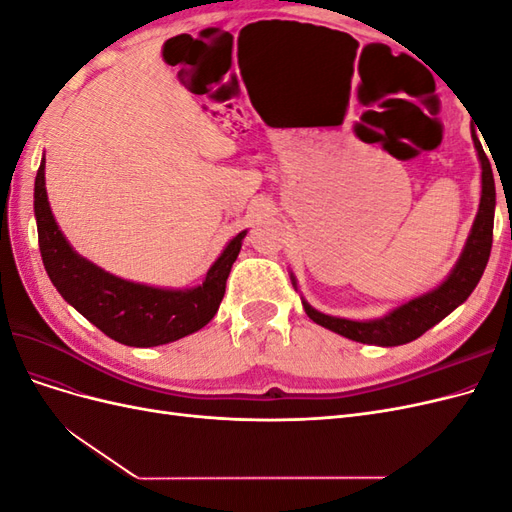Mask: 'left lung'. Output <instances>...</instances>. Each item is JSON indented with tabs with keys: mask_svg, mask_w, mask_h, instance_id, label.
Returning <instances> with one entry per match:
<instances>
[{
	"mask_svg": "<svg viewBox=\"0 0 512 512\" xmlns=\"http://www.w3.org/2000/svg\"><path fill=\"white\" fill-rule=\"evenodd\" d=\"M472 138L478 151L480 168H483V194H480V205L468 243L463 247V254L457 260L453 273L448 275V280L436 290L408 301L406 305L397 307L389 316L378 320L356 322L346 318H333L316 312L312 305H307L303 301L305 314L309 318L324 329L352 339V342L371 346H401L412 342L416 337H421L425 331L433 327V324H438L442 318L451 314L457 305H461L470 297L489 262L495 213V183L491 162L485 156V149L480 145L478 136L472 134Z\"/></svg>",
	"mask_w": 512,
	"mask_h": 512,
	"instance_id": "left-lung-1",
	"label": "left lung"
}]
</instances>
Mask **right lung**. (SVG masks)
I'll return each instance as SVG.
<instances>
[{
    "instance_id": "obj_1",
    "label": "right lung",
    "mask_w": 512,
    "mask_h": 512,
    "mask_svg": "<svg viewBox=\"0 0 512 512\" xmlns=\"http://www.w3.org/2000/svg\"><path fill=\"white\" fill-rule=\"evenodd\" d=\"M34 211L42 262L57 292L104 335L136 348L162 346L205 327L224 299L230 267L245 237L243 230L226 245L200 286L162 290L119 280L72 250L46 198L44 158L36 175Z\"/></svg>"
}]
</instances>
